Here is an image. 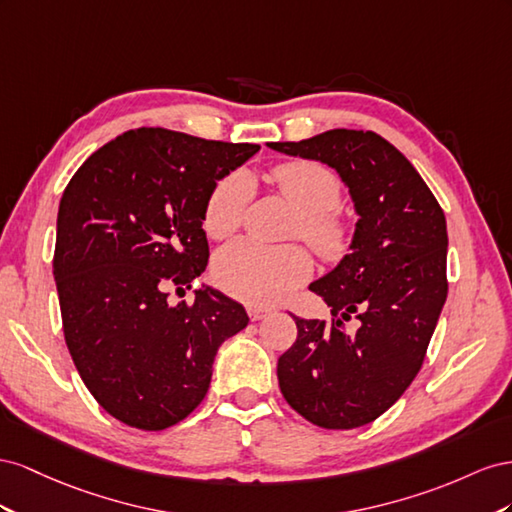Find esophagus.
I'll return each mask as SVG.
<instances>
[{
	"label": "esophagus",
	"instance_id": "34e87169",
	"mask_svg": "<svg viewBox=\"0 0 512 512\" xmlns=\"http://www.w3.org/2000/svg\"><path fill=\"white\" fill-rule=\"evenodd\" d=\"M270 313H272V309H268V306H255V304L248 306V317H251L253 321L264 319V317H268Z\"/></svg>",
	"mask_w": 512,
	"mask_h": 512
}]
</instances>
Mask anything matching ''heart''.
Returning <instances> with one entry per match:
<instances>
[{"label":"heart","instance_id":"obj_1","mask_svg":"<svg viewBox=\"0 0 512 512\" xmlns=\"http://www.w3.org/2000/svg\"><path fill=\"white\" fill-rule=\"evenodd\" d=\"M272 182L300 214V238L324 259H339L352 242V229L334 212L341 203V182L328 167L311 160H294L274 167ZM253 180L244 171L225 175L212 188L203 210V227L223 240L242 225ZM218 283L246 302L274 304L287 298L313 272L311 257L298 246H264L236 240L216 257Z\"/></svg>","mask_w":512,"mask_h":512}]
</instances>
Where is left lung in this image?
Wrapping results in <instances>:
<instances>
[{
    "mask_svg": "<svg viewBox=\"0 0 512 512\" xmlns=\"http://www.w3.org/2000/svg\"><path fill=\"white\" fill-rule=\"evenodd\" d=\"M268 148L332 167L354 201L349 253L309 285L332 321L291 315L298 339L276 375L313 425L356 429L394 405L425 360L448 294L446 218L410 160L371 130L334 128ZM352 316L359 328L347 331Z\"/></svg>",
    "mask_w": 512,
    "mask_h": 512,
    "instance_id": "left-lung-1",
    "label": "left lung"
}]
</instances>
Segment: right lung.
Segmentation results:
<instances>
[{"label": "right lung", "mask_w": 512, "mask_h": 512, "mask_svg": "<svg viewBox=\"0 0 512 512\" xmlns=\"http://www.w3.org/2000/svg\"><path fill=\"white\" fill-rule=\"evenodd\" d=\"M259 152L135 128L72 175L57 212L53 276L64 337L83 384L128 427L160 431L206 397L214 356L248 324L244 306L201 285L208 266L203 210L218 180Z\"/></svg>", "instance_id": "add662e5"}]
</instances>
